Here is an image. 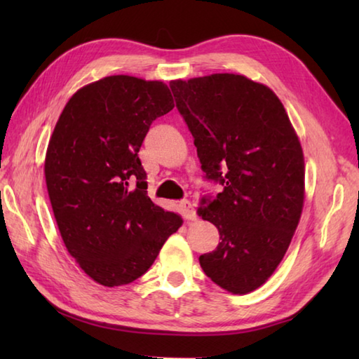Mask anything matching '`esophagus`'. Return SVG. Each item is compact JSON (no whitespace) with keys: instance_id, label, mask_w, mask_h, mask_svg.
Here are the masks:
<instances>
[{"instance_id":"1","label":"esophagus","mask_w":359,"mask_h":359,"mask_svg":"<svg viewBox=\"0 0 359 359\" xmlns=\"http://www.w3.org/2000/svg\"><path fill=\"white\" fill-rule=\"evenodd\" d=\"M179 207H180L182 215H184V217L187 220H196L197 219V212H196L194 207H193L191 202H189V201H182L179 203Z\"/></svg>"}]
</instances>
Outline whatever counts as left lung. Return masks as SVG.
<instances>
[{
  "mask_svg": "<svg viewBox=\"0 0 359 359\" xmlns=\"http://www.w3.org/2000/svg\"><path fill=\"white\" fill-rule=\"evenodd\" d=\"M170 88L193 134L205 179L224 187L203 197L199 216L220 242L199 262L234 294L261 287L284 257L304 205V154L276 94L236 74H212Z\"/></svg>",
  "mask_w": 359,
  "mask_h": 359,
  "instance_id": "obj_1",
  "label": "left lung"
}]
</instances>
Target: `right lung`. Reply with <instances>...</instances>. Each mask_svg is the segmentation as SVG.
I'll return each mask as SVG.
<instances>
[{
    "mask_svg": "<svg viewBox=\"0 0 359 359\" xmlns=\"http://www.w3.org/2000/svg\"><path fill=\"white\" fill-rule=\"evenodd\" d=\"M174 108L162 81L112 75L79 89L60 116L44 175L60 234L89 278L118 287L154 264L182 217L148 197L139 151Z\"/></svg>",
    "mask_w": 359,
    "mask_h": 359,
    "instance_id": "right-lung-1",
    "label": "right lung"
}]
</instances>
